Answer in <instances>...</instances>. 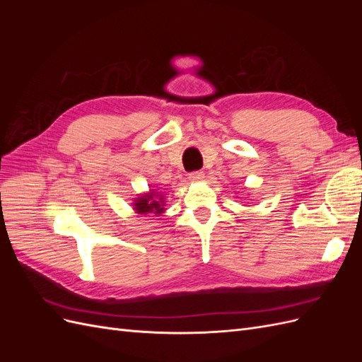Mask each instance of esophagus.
Returning <instances> with one entry per match:
<instances>
[{
  "label": "esophagus",
  "mask_w": 362,
  "mask_h": 362,
  "mask_svg": "<svg viewBox=\"0 0 362 362\" xmlns=\"http://www.w3.org/2000/svg\"><path fill=\"white\" fill-rule=\"evenodd\" d=\"M204 177H205V173H204L202 170H194V172H190V173H189V180L193 181V182L204 180Z\"/></svg>",
  "instance_id": "esophagus-1"
}]
</instances>
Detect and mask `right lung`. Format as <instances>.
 <instances>
[{
    "label": "right lung",
    "instance_id": "add662e5",
    "mask_svg": "<svg viewBox=\"0 0 362 362\" xmlns=\"http://www.w3.org/2000/svg\"><path fill=\"white\" fill-rule=\"evenodd\" d=\"M134 206H136V211L139 214H148V213L161 214L164 211L163 201L161 203L157 201L154 193L146 194V196H141V198H139V201H136Z\"/></svg>",
    "mask_w": 362,
    "mask_h": 362
}]
</instances>
